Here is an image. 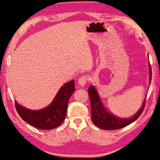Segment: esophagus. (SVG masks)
<instances>
[{
    "instance_id": "obj_1",
    "label": "esophagus",
    "mask_w": 160,
    "mask_h": 160,
    "mask_svg": "<svg viewBox=\"0 0 160 160\" xmlns=\"http://www.w3.org/2000/svg\"><path fill=\"white\" fill-rule=\"evenodd\" d=\"M87 80H88V77L85 76V75H83V76H81L79 80H78V84L81 86H84L87 82Z\"/></svg>"
}]
</instances>
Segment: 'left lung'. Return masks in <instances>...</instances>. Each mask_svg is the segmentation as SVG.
Returning <instances> with one entry per match:
<instances>
[{
    "label": "left lung",
    "instance_id": "obj_1",
    "mask_svg": "<svg viewBox=\"0 0 160 160\" xmlns=\"http://www.w3.org/2000/svg\"><path fill=\"white\" fill-rule=\"evenodd\" d=\"M152 70L150 65V81L151 82ZM88 94L90 99L92 121L97 127L104 130H116L122 128L135 121L141 114L145 105L144 99L140 109L134 116L128 118H120L108 112L104 106L97 89L94 85H90L88 88Z\"/></svg>",
    "mask_w": 160,
    "mask_h": 160
}]
</instances>
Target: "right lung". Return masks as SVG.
I'll return each instance as SVG.
<instances>
[{
  "label": "right lung",
  "instance_id": "add662e5",
  "mask_svg": "<svg viewBox=\"0 0 160 160\" xmlns=\"http://www.w3.org/2000/svg\"><path fill=\"white\" fill-rule=\"evenodd\" d=\"M75 89V80H72L61 87L52 102L44 109H27L15 101L16 110L24 121L35 128L44 130L57 128L66 118L69 99Z\"/></svg>",
  "mask_w": 160,
  "mask_h": 160
}]
</instances>
